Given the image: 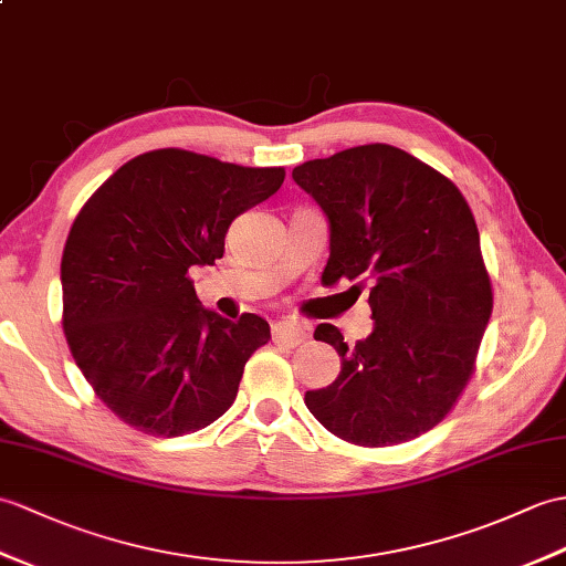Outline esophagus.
<instances>
[{"instance_id":"1","label":"esophagus","mask_w":566,"mask_h":566,"mask_svg":"<svg viewBox=\"0 0 566 566\" xmlns=\"http://www.w3.org/2000/svg\"><path fill=\"white\" fill-rule=\"evenodd\" d=\"M272 339L282 347H296L306 339V325L292 318H284L272 325Z\"/></svg>"}]
</instances>
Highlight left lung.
<instances>
[{
	"mask_svg": "<svg viewBox=\"0 0 566 566\" xmlns=\"http://www.w3.org/2000/svg\"><path fill=\"white\" fill-rule=\"evenodd\" d=\"M292 176L331 219L323 280L371 284L376 323L352 347L335 325L315 327L343 371L308 390L306 407L337 439L366 449L422 437L463 396L492 315L475 217L449 178L390 144L313 159Z\"/></svg>",
	"mask_w": 566,
	"mask_h": 566,
	"instance_id": "1",
	"label": "left lung"
}]
</instances>
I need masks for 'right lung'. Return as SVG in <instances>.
<instances>
[{"instance_id":"right-lung-1","label":"right lung","mask_w":566,"mask_h":566,"mask_svg":"<svg viewBox=\"0 0 566 566\" xmlns=\"http://www.w3.org/2000/svg\"><path fill=\"white\" fill-rule=\"evenodd\" d=\"M284 168L154 149L88 197L62 253V327L98 400L127 427L182 437L229 410L268 345L255 313L227 321L197 301L192 265L223 255L231 221L268 200Z\"/></svg>"}]
</instances>
